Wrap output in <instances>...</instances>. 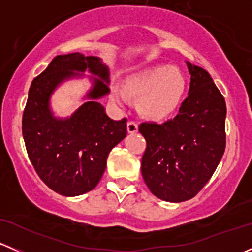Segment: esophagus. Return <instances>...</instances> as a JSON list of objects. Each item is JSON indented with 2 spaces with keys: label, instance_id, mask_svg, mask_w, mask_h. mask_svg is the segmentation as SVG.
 Masks as SVG:
<instances>
[{
  "label": "esophagus",
  "instance_id": "obj_1",
  "mask_svg": "<svg viewBox=\"0 0 252 252\" xmlns=\"http://www.w3.org/2000/svg\"><path fill=\"white\" fill-rule=\"evenodd\" d=\"M126 128H128V133H136V131H138V123L134 121H129L128 124H126Z\"/></svg>",
  "mask_w": 252,
  "mask_h": 252
}]
</instances>
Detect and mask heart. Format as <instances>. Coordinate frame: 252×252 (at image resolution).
<instances>
[{"label":"heart","mask_w":252,"mask_h":252,"mask_svg":"<svg viewBox=\"0 0 252 252\" xmlns=\"http://www.w3.org/2000/svg\"><path fill=\"white\" fill-rule=\"evenodd\" d=\"M126 93L111 86V98L119 107L128 105V95L140 98L142 113L155 119L169 116L179 106L185 91V78L178 68L155 65L133 75L126 83Z\"/></svg>","instance_id":"obj_1"}]
</instances>
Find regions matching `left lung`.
I'll return each mask as SVG.
<instances>
[{
  "label": "left lung",
  "instance_id": "8db88e82",
  "mask_svg": "<svg viewBox=\"0 0 252 252\" xmlns=\"http://www.w3.org/2000/svg\"><path fill=\"white\" fill-rule=\"evenodd\" d=\"M189 95L174 118L144 122L141 173L150 191L168 202L192 199L215 173L225 150L227 107L212 78L188 62Z\"/></svg>",
  "mask_w": 252,
  "mask_h": 252
}]
</instances>
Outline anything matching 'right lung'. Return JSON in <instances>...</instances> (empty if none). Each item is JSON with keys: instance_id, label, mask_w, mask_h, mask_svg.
<instances>
[{"instance_id": "right-lung-1", "label": "right lung", "mask_w": 252, "mask_h": 252, "mask_svg": "<svg viewBox=\"0 0 252 252\" xmlns=\"http://www.w3.org/2000/svg\"><path fill=\"white\" fill-rule=\"evenodd\" d=\"M89 69L95 79L91 100L65 120L53 117L48 100L55 86L74 71ZM108 69L95 56H56L32 80L23 112L22 130L30 162L53 191L78 196L93 190L106 169L111 150L126 135V118L113 121L97 98L108 94Z\"/></svg>"}]
</instances>
